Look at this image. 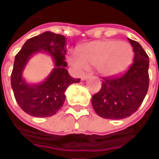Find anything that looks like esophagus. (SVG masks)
Returning <instances> with one entry per match:
<instances>
[{"instance_id": "1", "label": "esophagus", "mask_w": 159, "mask_h": 159, "mask_svg": "<svg viewBox=\"0 0 159 159\" xmlns=\"http://www.w3.org/2000/svg\"><path fill=\"white\" fill-rule=\"evenodd\" d=\"M88 78H89V75H83V76L81 77L82 81H85V80H87Z\"/></svg>"}]
</instances>
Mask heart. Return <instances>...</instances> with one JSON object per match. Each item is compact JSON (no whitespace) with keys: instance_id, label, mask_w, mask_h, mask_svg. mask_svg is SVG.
I'll use <instances>...</instances> for the list:
<instances>
[{"instance_id":"b5f03b06","label":"heart","mask_w":159,"mask_h":159,"mask_svg":"<svg viewBox=\"0 0 159 159\" xmlns=\"http://www.w3.org/2000/svg\"><path fill=\"white\" fill-rule=\"evenodd\" d=\"M70 65L77 71H83L89 66H96L103 76H112L122 72L129 66L133 59V50L129 44L117 40H104L89 42L81 48L80 54H68Z\"/></svg>"}]
</instances>
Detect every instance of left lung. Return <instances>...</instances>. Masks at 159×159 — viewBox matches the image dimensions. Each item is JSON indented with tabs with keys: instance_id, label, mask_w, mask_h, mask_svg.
Wrapping results in <instances>:
<instances>
[{
	"instance_id": "1",
	"label": "left lung",
	"mask_w": 159,
	"mask_h": 159,
	"mask_svg": "<svg viewBox=\"0 0 159 159\" xmlns=\"http://www.w3.org/2000/svg\"><path fill=\"white\" fill-rule=\"evenodd\" d=\"M134 58L129 69L119 76L105 77L101 89L92 97V106L100 117L123 119L134 113L149 86V57L139 42L129 39Z\"/></svg>"
}]
</instances>
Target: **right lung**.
<instances>
[{
    "label": "right lung",
    "mask_w": 159,
    "mask_h": 159,
    "mask_svg": "<svg viewBox=\"0 0 159 159\" xmlns=\"http://www.w3.org/2000/svg\"><path fill=\"white\" fill-rule=\"evenodd\" d=\"M66 37L62 35L46 31L27 40L15 56L11 85L17 103L30 116L52 117L65 103L67 88L80 82V79L70 76L66 69ZM42 51L52 57L55 68L43 82L31 84L22 77V71L29 59Z\"/></svg>",
    "instance_id": "right-lung-1"
}]
</instances>
